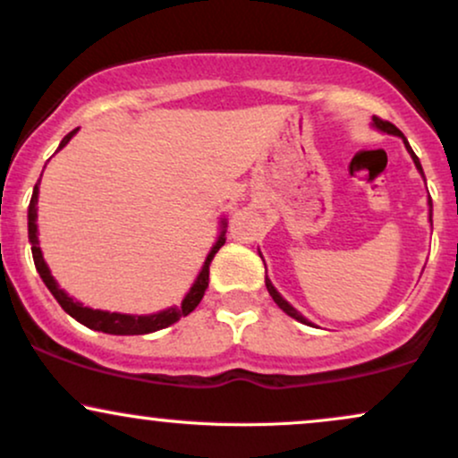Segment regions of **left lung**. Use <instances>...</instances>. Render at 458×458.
Returning a JSON list of instances; mask_svg holds the SVG:
<instances>
[{
	"instance_id": "left-lung-1",
	"label": "left lung",
	"mask_w": 458,
	"mask_h": 458,
	"mask_svg": "<svg viewBox=\"0 0 458 458\" xmlns=\"http://www.w3.org/2000/svg\"><path fill=\"white\" fill-rule=\"evenodd\" d=\"M371 128H373V130H377V131H384V134L399 136V139L403 140V145H405V148H407V153H410V157H411V162H414L416 170H418V173H420V176L424 179V173H422V166H420V159H418V157H416V153L411 151L410 142H407V139L403 136V131H401L399 128H396V125L390 123V121H382V119H377V117H371ZM424 185H427V181H424ZM428 222H431V225H433V202H431V196H428ZM258 253H260V250H258ZM260 258H262V253H260ZM262 262H264V258H262ZM264 267H267V264H264ZM264 284H267L268 294H271V296H273V301L277 302L279 310H284L285 313H288L290 318L299 319L301 324H307V327H313V322H310V319H307L305 316H302V313H301L299 310H294V307H292L290 302L285 301L282 294H279L277 288H275L271 279H268V275H264Z\"/></svg>"
}]
</instances>
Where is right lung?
Wrapping results in <instances>:
<instances>
[{
	"instance_id": "add662e5",
	"label": "right lung",
	"mask_w": 458,
	"mask_h": 458,
	"mask_svg": "<svg viewBox=\"0 0 458 458\" xmlns=\"http://www.w3.org/2000/svg\"><path fill=\"white\" fill-rule=\"evenodd\" d=\"M79 131V128L72 130L68 136H64V140L59 142L57 151L68 145L72 140V136ZM47 168V166H44ZM44 173V170H42ZM38 194H40V181H38L34 187V194H31V202L30 208H27V234H30V243H31V256H34V264H36V271L40 273L44 285L51 290V294L55 296V301L62 305V310L81 322L82 327L91 328V330H100V333L106 335H148V333H156V330H162L170 327V324L179 322L181 318L190 316L191 311L196 310L198 302L202 301L205 296V290L208 285V264L215 258V253L219 251V247L225 243V228H228V222L225 217L219 219V234L215 239V243L211 247V251L207 253L205 264H202L200 273L196 275L194 284L187 294L181 301V305L176 307H168V310L156 311V313H145V316H139V313H119V311H104V310H91V307H85L81 301H76L74 296H70L68 292L59 288L57 279L51 275V268H48L47 260H44L42 250H40V241H38Z\"/></svg>"
}]
</instances>
